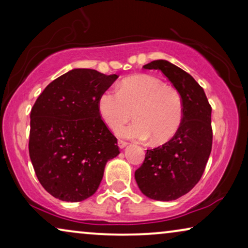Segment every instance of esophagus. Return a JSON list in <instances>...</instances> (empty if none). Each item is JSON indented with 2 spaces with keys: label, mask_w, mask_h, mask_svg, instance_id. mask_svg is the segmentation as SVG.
Masks as SVG:
<instances>
[{
  "label": "esophagus",
  "mask_w": 248,
  "mask_h": 248,
  "mask_svg": "<svg viewBox=\"0 0 248 248\" xmlns=\"http://www.w3.org/2000/svg\"><path fill=\"white\" fill-rule=\"evenodd\" d=\"M127 145V142L126 141H123V140H118V147L121 149H124L125 147Z\"/></svg>",
  "instance_id": "esophagus-1"
}]
</instances>
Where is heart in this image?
Instances as JSON below:
<instances>
[{"label": "heart", "instance_id": "b5f03b06", "mask_svg": "<svg viewBox=\"0 0 248 248\" xmlns=\"http://www.w3.org/2000/svg\"><path fill=\"white\" fill-rule=\"evenodd\" d=\"M137 121L116 130L126 139L162 144L177 133L184 118V105L175 88L165 86L157 78L140 74L125 79L118 90L107 89L98 99V111L110 128L130 119Z\"/></svg>", "mask_w": 248, "mask_h": 248}]
</instances>
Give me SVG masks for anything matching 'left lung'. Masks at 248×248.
Listing matches in <instances>:
<instances>
[{"instance_id": "1", "label": "left lung", "mask_w": 248, "mask_h": 248, "mask_svg": "<svg viewBox=\"0 0 248 248\" xmlns=\"http://www.w3.org/2000/svg\"><path fill=\"white\" fill-rule=\"evenodd\" d=\"M143 69L159 70L167 77L181 94L184 118L171 140L147 150L143 164L135 170V181L149 199L172 201L191 191L202 177L212 148V109L203 88L181 67L157 60Z\"/></svg>"}]
</instances>
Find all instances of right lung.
<instances>
[{"instance_id": "obj_1", "label": "right lung", "mask_w": 248, "mask_h": 248, "mask_svg": "<svg viewBox=\"0 0 248 248\" xmlns=\"http://www.w3.org/2000/svg\"><path fill=\"white\" fill-rule=\"evenodd\" d=\"M118 78L73 69L52 81L30 113L29 155L36 176L54 198L80 202L93 195L117 139L98 111V99Z\"/></svg>"}]
</instances>
